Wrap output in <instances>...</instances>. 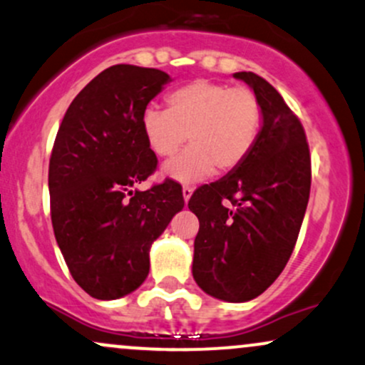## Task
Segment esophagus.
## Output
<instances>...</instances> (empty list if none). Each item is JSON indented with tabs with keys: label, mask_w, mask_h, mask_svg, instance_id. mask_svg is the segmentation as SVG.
Masks as SVG:
<instances>
[{
	"label": "esophagus",
	"mask_w": 365,
	"mask_h": 365,
	"mask_svg": "<svg viewBox=\"0 0 365 365\" xmlns=\"http://www.w3.org/2000/svg\"><path fill=\"white\" fill-rule=\"evenodd\" d=\"M183 200H185V202H188V199H190L192 197V192H194V188H192L190 185H185L183 187Z\"/></svg>",
	"instance_id": "esophagus-1"
}]
</instances>
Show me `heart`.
Returning <instances> with one entry per match:
<instances>
[{
    "mask_svg": "<svg viewBox=\"0 0 365 365\" xmlns=\"http://www.w3.org/2000/svg\"><path fill=\"white\" fill-rule=\"evenodd\" d=\"M168 110L149 106L142 111L140 127L149 149L170 159L163 175L182 183L204 180L215 170H237L257 142L262 110L257 96L245 87L211 81H194L173 91Z\"/></svg>",
    "mask_w": 365,
    "mask_h": 365,
    "instance_id": "b5f03b06",
    "label": "heart"
}]
</instances>
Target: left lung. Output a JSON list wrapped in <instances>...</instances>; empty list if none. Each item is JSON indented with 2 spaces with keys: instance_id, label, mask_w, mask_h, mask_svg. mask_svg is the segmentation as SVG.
<instances>
[{
  "instance_id": "1",
  "label": "left lung",
  "mask_w": 365,
  "mask_h": 365,
  "mask_svg": "<svg viewBox=\"0 0 365 365\" xmlns=\"http://www.w3.org/2000/svg\"><path fill=\"white\" fill-rule=\"evenodd\" d=\"M233 77L257 96L262 128L237 170L188 200L199 217L192 274L207 295L247 302L273 284L293 252L311 194V154L302 123L269 82L252 72Z\"/></svg>"
}]
</instances>
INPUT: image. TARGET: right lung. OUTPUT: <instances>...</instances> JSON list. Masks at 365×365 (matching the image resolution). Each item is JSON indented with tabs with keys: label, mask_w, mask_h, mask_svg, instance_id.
<instances>
[{
	"label": "right lung",
	"mask_w": 365,
	"mask_h": 365,
	"mask_svg": "<svg viewBox=\"0 0 365 365\" xmlns=\"http://www.w3.org/2000/svg\"><path fill=\"white\" fill-rule=\"evenodd\" d=\"M170 75L113 65L66 110L49 159L51 223L70 274L99 300L128 295L149 274V249L182 211L177 182L132 190L158 168L140 127Z\"/></svg>",
	"instance_id": "add662e5"
}]
</instances>
